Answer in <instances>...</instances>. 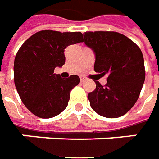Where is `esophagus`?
Returning a JSON list of instances; mask_svg holds the SVG:
<instances>
[{"mask_svg":"<svg viewBox=\"0 0 159 159\" xmlns=\"http://www.w3.org/2000/svg\"><path fill=\"white\" fill-rule=\"evenodd\" d=\"M85 80H86V78L84 77V76H81V77H80V81L83 82L85 81Z\"/></svg>","mask_w":159,"mask_h":159,"instance_id":"34e87169","label":"esophagus"}]
</instances>
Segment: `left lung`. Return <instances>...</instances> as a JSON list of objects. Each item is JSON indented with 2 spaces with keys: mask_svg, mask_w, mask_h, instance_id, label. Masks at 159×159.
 <instances>
[{
  "mask_svg": "<svg viewBox=\"0 0 159 159\" xmlns=\"http://www.w3.org/2000/svg\"><path fill=\"white\" fill-rule=\"evenodd\" d=\"M83 42L95 54L94 71L108 74L104 87L95 80L96 88L87 95L90 106L107 118L125 115L137 102L145 80L140 48L115 31H87Z\"/></svg>",
  "mask_w": 159,
  "mask_h": 159,
  "instance_id": "obj_1",
  "label": "left lung"
}]
</instances>
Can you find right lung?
<instances>
[{"label":"right lung","mask_w":159,"mask_h":159,"mask_svg":"<svg viewBox=\"0 0 159 159\" xmlns=\"http://www.w3.org/2000/svg\"><path fill=\"white\" fill-rule=\"evenodd\" d=\"M81 42V32L47 30L35 33L19 49L14 62L15 85L22 103L35 116L52 118L66 109L70 92L80 79H63L54 69L66 62L68 45Z\"/></svg>","instance_id":"add662e5"}]
</instances>
